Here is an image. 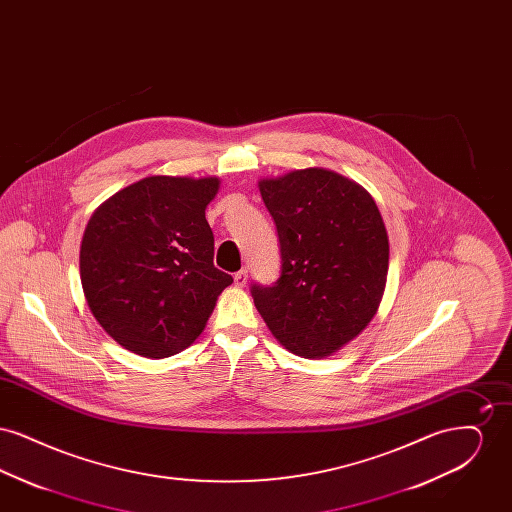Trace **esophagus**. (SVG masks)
Masks as SVG:
<instances>
[{"mask_svg": "<svg viewBox=\"0 0 512 512\" xmlns=\"http://www.w3.org/2000/svg\"><path fill=\"white\" fill-rule=\"evenodd\" d=\"M234 284H236L238 288H244L245 284H247V268H242L240 272L234 274Z\"/></svg>", "mask_w": 512, "mask_h": 512, "instance_id": "34e87169", "label": "esophagus"}]
</instances>
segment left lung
<instances>
[{
	"label": "left lung",
	"mask_w": 512,
	"mask_h": 512,
	"mask_svg": "<svg viewBox=\"0 0 512 512\" xmlns=\"http://www.w3.org/2000/svg\"><path fill=\"white\" fill-rule=\"evenodd\" d=\"M276 222L282 272L251 286L272 336L293 355L322 359L374 318L388 280L390 240L376 201L338 172L311 167L261 178Z\"/></svg>",
	"instance_id": "obj_1"
}]
</instances>
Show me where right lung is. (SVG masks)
Wrapping results in <instances>:
<instances>
[{
	"instance_id": "right-lung-1",
	"label": "right lung",
	"mask_w": 512,
	"mask_h": 512,
	"mask_svg": "<svg viewBox=\"0 0 512 512\" xmlns=\"http://www.w3.org/2000/svg\"><path fill=\"white\" fill-rule=\"evenodd\" d=\"M217 176H147L103 201L80 245V280L99 326L147 359L194 343L232 276L213 265L205 209Z\"/></svg>"
}]
</instances>
